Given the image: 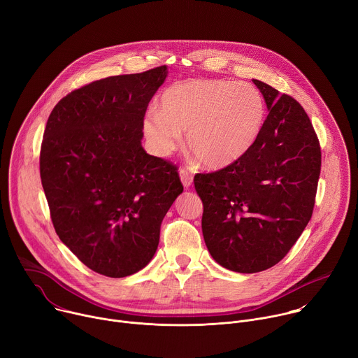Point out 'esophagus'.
<instances>
[{
	"instance_id": "esophagus-1",
	"label": "esophagus",
	"mask_w": 358,
	"mask_h": 358,
	"mask_svg": "<svg viewBox=\"0 0 358 358\" xmlns=\"http://www.w3.org/2000/svg\"><path fill=\"white\" fill-rule=\"evenodd\" d=\"M178 174H180V178H181V182H182L184 188H189L191 184H192V176L187 170H184V169H181L178 171Z\"/></svg>"
}]
</instances>
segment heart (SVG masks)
I'll list each match as a JSON object with an SVG mask.
<instances>
[{
	"label": "heart",
	"instance_id": "heart-1",
	"mask_svg": "<svg viewBox=\"0 0 358 358\" xmlns=\"http://www.w3.org/2000/svg\"><path fill=\"white\" fill-rule=\"evenodd\" d=\"M265 119L261 93L250 85L224 79H189L164 90L160 110L150 109L143 133L159 157H169L182 143L199 163L224 169L257 141Z\"/></svg>",
	"mask_w": 358,
	"mask_h": 358
}]
</instances>
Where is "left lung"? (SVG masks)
Masks as SVG:
<instances>
[{"mask_svg":"<svg viewBox=\"0 0 358 358\" xmlns=\"http://www.w3.org/2000/svg\"><path fill=\"white\" fill-rule=\"evenodd\" d=\"M269 115L245 156L194 177L202 235L221 266L257 273L280 262L309 224L322 151L309 116L289 94L252 79Z\"/></svg>","mask_w":358,"mask_h":358,"instance_id":"obj_1","label":"left lung"}]
</instances>
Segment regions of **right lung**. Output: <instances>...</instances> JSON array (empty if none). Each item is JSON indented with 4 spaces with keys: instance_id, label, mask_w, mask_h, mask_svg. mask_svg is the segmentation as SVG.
<instances>
[{
    "instance_id": "1",
    "label": "right lung",
    "mask_w": 358,
    "mask_h": 358,
    "mask_svg": "<svg viewBox=\"0 0 358 358\" xmlns=\"http://www.w3.org/2000/svg\"><path fill=\"white\" fill-rule=\"evenodd\" d=\"M167 66L76 89L49 115L41 181L59 239L96 273L124 278L155 257L182 192L177 167L141 145L143 119Z\"/></svg>"
}]
</instances>
